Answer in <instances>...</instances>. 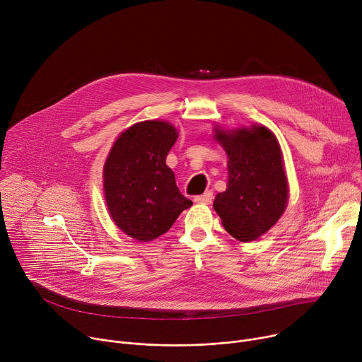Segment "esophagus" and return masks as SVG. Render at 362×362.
<instances>
[{
	"mask_svg": "<svg viewBox=\"0 0 362 362\" xmlns=\"http://www.w3.org/2000/svg\"><path fill=\"white\" fill-rule=\"evenodd\" d=\"M212 199H214V193L212 192H205L204 194L196 196L194 202H198V204H211Z\"/></svg>",
	"mask_w": 362,
	"mask_h": 362,
	"instance_id": "34e87169",
	"label": "esophagus"
}]
</instances>
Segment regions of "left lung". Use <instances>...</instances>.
Wrapping results in <instances>:
<instances>
[{
  "mask_svg": "<svg viewBox=\"0 0 362 362\" xmlns=\"http://www.w3.org/2000/svg\"><path fill=\"white\" fill-rule=\"evenodd\" d=\"M215 139L228 156V185L215 196L214 209L234 238L254 241L276 225L287 206L280 144L264 125L215 128Z\"/></svg>",
  "mask_w": 362,
  "mask_h": 362,
  "instance_id": "1",
  "label": "left lung"
}]
</instances>
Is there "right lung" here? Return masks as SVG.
I'll use <instances>...</instances> for the list:
<instances>
[{"instance_id":"1","label":"right lung","mask_w":362,"mask_h":362,"mask_svg":"<svg viewBox=\"0 0 362 362\" xmlns=\"http://www.w3.org/2000/svg\"><path fill=\"white\" fill-rule=\"evenodd\" d=\"M177 136L168 121H141L121 133L107 157L104 193L110 215L122 233L140 243L168 233L192 206L166 164Z\"/></svg>"}]
</instances>
